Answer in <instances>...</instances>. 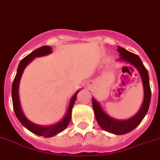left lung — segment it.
Here are the masks:
<instances>
[{"label":"left lung","instance_id":"8db88e82","mask_svg":"<svg viewBox=\"0 0 160 160\" xmlns=\"http://www.w3.org/2000/svg\"><path fill=\"white\" fill-rule=\"evenodd\" d=\"M117 51L121 55L119 59L130 63L135 66L141 74L144 87V101L142 108L139 112L130 119L125 120V121H118L107 115L102 110L101 105H99L98 102L95 99H92V106L94 109L96 121L103 130L106 131L108 132L116 134V135H122L136 128L141 123L144 117L146 116L149 109V106H150L151 91H150V81H149L148 71L144 66L139 56L134 53H132L130 51H128L122 47H118Z\"/></svg>","mask_w":160,"mask_h":160}]
</instances>
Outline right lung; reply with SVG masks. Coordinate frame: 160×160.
<instances>
[{
  "label": "right lung",
  "instance_id": "add662e5",
  "mask_svg": "<svg viewBox=\"0 0 160 160\" xmlns=\"http://www.w3.org/2000/svg\"><path fill=\"white\" fill-rule=\"evenodd\" d=\"M51 51H52V48L51 47L45 46V47H42L40 48L37 49V50L33 51L32 52H31L29 55H28L26 57L23 58L20 61L19 64H18L17 73L15 75V77H14V81H13V84H12V101H13V107H14V113H15L17 118L19 120V122L22 123V125L24 126L27 129H28L30 132H32L36 134V135L42 136V137H53V136L56 135L58 133L61 132L62 131H64L67 128V126H68L69 122H70L72 106L74 105L78 92L71 99L69 106H68V113L66 114L65 118L62 121L58 122L57 124L50 127L38 126V125L33 124L32 122H31L26 118V117L23 113L22 109H21L19 98H18V84H19V81H20V78L22 76V73H23L26 65L28 63H30L34 59V57L47 55L51 53Z\"/></svg>",
  "mask_w": 160,
  "mask_h": 160
}]
</instances>
